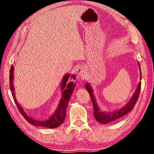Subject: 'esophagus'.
<instances>
[{"instance_id":"obj_1","label":"esophagus","mask_w":154,"mask_h":154,"mask_svg":"<svg viewBox=\"0 0 154 154\" xmlns=\"http://www.w3.org/2000/svg\"><path fill=\"white\" fill-rule=\"evenodd\" d=\"M77 77L79 79H82V78L85 76V70L83 66H80L77 70Z\"/></svg>"}]
</instances>
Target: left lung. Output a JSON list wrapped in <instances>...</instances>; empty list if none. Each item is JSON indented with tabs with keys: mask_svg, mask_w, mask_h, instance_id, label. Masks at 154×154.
<instances>
[{
	"mask_svg": "<svg viewBox=\"0 0 154 154\" xmlns=\"http://www.w3.org/2000/svg\"><path fill=\"white\" fill-rule=\"evenodd\" d=\"M139 69H140V79H141V72H140V66L139 65ZM140 86H141V82H139V84L137 85V88L136 89L133 96L130 98V100L128 103L126 105L122 106L121 109H117L116 111H111V112H106V111H103L100 110V108L98 105L97 103H96L95 96L94 95V91L92 88L89 83H87L85 85V88L90 93L91 99H92L93 106H94V116L95 119L97 120L99 123H101L102 124H106L108 123H110L111 122H113L115 120H117L119 118H122L125 115L128 113L130 111L132 110L134 106L136 104L137 101L139 98L140 91Z\"/></svg>",
	"mask_w": 154,
	"mask_h": 154,
	"instance_id": "obj_1",
	"label": "left lung"
}]
</instances>
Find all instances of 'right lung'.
<instances>
[{
  "mask_svg": "<svg viewBox=\"0 0 154 154\" xmlns=\"http://www.w3.org/2000/svg\"><path fill=\"white\" fill-rule=\"evenodd\" d=\"M14 66H11V69H10V75H9V84H10V89L12 92L13 98L14 99V101L16 105L17 106L19 111L22 115L23 117L26 119V120L29 122L30 124L33 125L35 126H41V127H45L48 128H55L60 126V125L63 123L65 118H66V109L67 107L68 104H69V100L71 98V96L72 95V92H73L75 83L74 82H69L68 83V80L70 77V74H66L62 78V82H61V90L62 92V97L60 100L59 104L56 111L53 115H51L50 118H48L45 121H40L35 119L32 118H31L27 113L24 111L23 109L22 106H21L19 103H17L15 98V88L14 86ZM71 77L75 79V75H72Z\"/></svg>",
  "mask_w": 154,
  "mask_h": 154,
  "instance_id": "obj_1",
  "label": "right lung"
}]
</instances>
